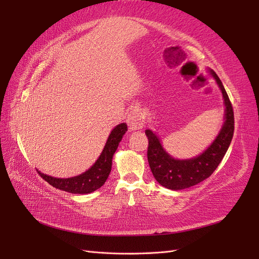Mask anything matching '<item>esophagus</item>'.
Instances as JSON below:
<instances>
[{
    "label": "esophagus",
    "mask_w": 259,
    "mask_h": 259,
    "mask_svg": "<svg viewBox=\"0 0 259 259\" xmlns=\"http://www.w3.org/2000/svg\"><path fill=\"white\" fill-rule=\"evenodd\" d=\"M126 123H128L130 131L141 130L145 125V117L141 113L139 108H133L129 112L128 117H126Z\"/></svg>",
    "instance_id": "34e87169"
}]
</instances>
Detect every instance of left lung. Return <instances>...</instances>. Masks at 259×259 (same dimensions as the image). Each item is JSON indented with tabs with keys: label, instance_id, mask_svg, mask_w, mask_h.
Listing matches in <instances>:
<instances>
[{
	"label": "left lung",
	"instance_id": "1",
	"mask_svg": "<svg viewBox=\"0 0 259 259\" xmlns=\"http://www.w3.org/2000/svg\"><path fill=\"white\" fill-rule=\"evenodd\" d=\"M221 89L225 102V122L216 139L201 155L198 157L179 160L164 151L156 134L151 130H146L148 137V162L153 177L159 184L171 190H181L201 183L216 170L225 153L227 152L234 136L235 120L234 110L226 90L218 75L210 71Z\"/></svg>",
	"mask_w": 259,
	"mask_h": 259
}]
</instances>
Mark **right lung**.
Wrapping results in <instances>:
<instances>
[{"instance_id":"obj_1","label":"right lung","mask_w":259,"mask_h":259,"mask_svg":"<svg viewBox=\"0 0 259 259\" xmlns=\"http://www.w3.org/2000/svg\"><path fill=\"white\" fill-rule=\"evenodd\" d=\"M126 130H128V126L125 123H120L115 126L110 134L100 157L98 158L96 163L83 174L72 178H54L42 174L38 170L37 174L54 188L68 191L71 194H90L106 183L111 171L112 157Z\"/></svg>"}]
</instances>
